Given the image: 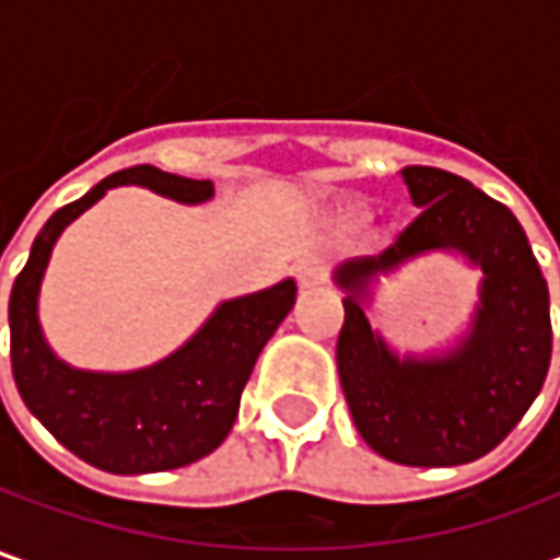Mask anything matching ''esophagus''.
<instances>
[{
	"instance_id": "1",
	"label": "esophagus",
	"mask_w": 560,
	"mask_h": 560,
	"mask_svg": "<svg viewBox=\"0 0 560 560\" xmlns=\"http://www.w3.org/2000/svg\"><path fill=\"white\" fill-rule=\"evenodd\" d=\"M295 280H299L302 287H317V283H324V280H327V261H324L320 255H305V258L295 265Z\"/></svg>"
}]
</instances>
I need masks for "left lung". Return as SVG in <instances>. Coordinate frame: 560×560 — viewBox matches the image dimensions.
I'll return each mask as SVG.
<instances>
[{
  "label": "left lung",
  "instance_id": "1",
  "mask_svg": "<svg viewBox=\"0 0 560 560\" xmlns=\"http://www.w3.org/2000/svg\"><path fill=\"white\" fill-rule=\"evenodd\" d=\"M401 180L418 218L376 258L336 270L346 290L339 383L376 455L408 467H455L492 452L539 396L551 361L549 287L505 205L440 167L411 164ZM430 247H458L485 268V305L452 357L398 362L360 312L363 287Z\"/></svg>",
  "mask_w": 560,
  "mask_h": 560
}]
</instances>
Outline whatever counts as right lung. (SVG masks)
Returning a JSON list of instances; mask_svg holds the SVG:
<instances>
[{
  "label": "right lung",
  "mask_w": 560,
  "mask_h": 560,
  "mask_svg": "<svg viewBox=\"0 0 560 560\" xmlns=\"http://www.w3.org/2000/svg\"><path fill=\"white\" fill-rule=\"evenodd\" d=\"M120 184L149 186L189 205L214 192L211 180L137 164L58 208L11 287V374L24 405L80 462L108 474H155L199 462L226 440L255 361L295 305V283L283 280L224 302L180 352L137 374H86L61 364L39 334V280L58 233Z\"/></svg>",
  "instance_id": "1"
}]
</instances>
